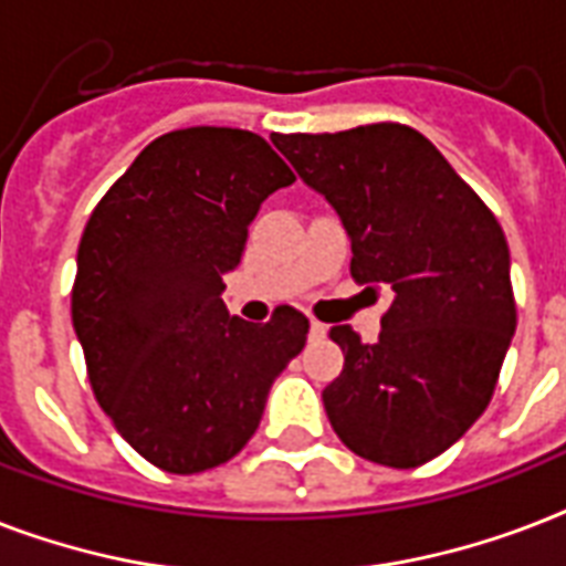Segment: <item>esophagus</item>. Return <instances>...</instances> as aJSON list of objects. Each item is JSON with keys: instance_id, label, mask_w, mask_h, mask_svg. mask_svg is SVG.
<instances>
[{"instance_id": "esophagus-1", "label": "esophagus", "mask_w": 566, "mask_h": 566, "mask_svg": "<svg viewBox=\"0 0 566 566\" xmlns=\"http://www.w3.org/2000/svg\"><path fill=\"white\" fill-rule=\"evenodd\" d=\"M328 328L323 326V323H317V319H311V328H308V340H323L326 337Z\"/></svg>"}]
</instances>
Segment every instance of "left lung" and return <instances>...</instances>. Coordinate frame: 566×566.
Here are the masks:
<instances>
[{"mask_svg":"<svg viewBox=\"0 0 566 566\" xmlns=\"http://www.w3.org/2000/svg\"><path fill=\"white\" fill-rule=\"evenodd\" d=\"M353 240L349 273L394 302L376 344L332 326L344 370L323 390L355 455L411 470L447 452L491 402L517 328L511 255L493 211L402 123L273 135Z\"/></svg>","mask_w":566,"mask_h":566,"instance_id":"left-lung-1","label":"left lung"}]
</instances>
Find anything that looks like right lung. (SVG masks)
<instances>
[{
    "mask_svg": "<svg viewBox=\"0 0 566 566\" xmlns=\"http://www.w3.org/2000/svg\"><path fill=\"white\" fill-rule=\"evenodd\" d=\"M296 176L243 128H179L146 146L93 208L78 243L73 326L96 402L167 473L226 464L255 434L308 319L229 317L222 275L249 222Z\"/></svg>",
    "mask_w": 566,
    "mask_h": 566,
    "instance_id": "1",
    "label": "right lung"
}]
</instances>
